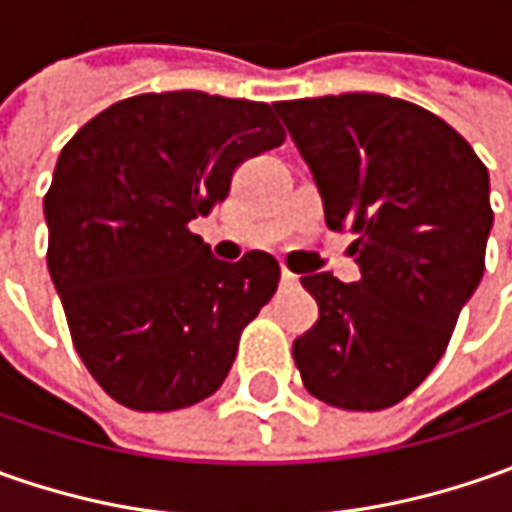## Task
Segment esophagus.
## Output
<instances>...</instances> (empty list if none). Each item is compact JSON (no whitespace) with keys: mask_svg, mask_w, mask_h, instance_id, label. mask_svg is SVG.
<instances>
[{"mask_svg":"<svg viewBox=\"0 0 512 512\" xmlns=\"http://www.w3.org/2000/svg\"><path fill=\"white\" fill-rule=\"evenodd\" d=\"M282 287H287V290L299 287V276H296V273H290V270H282Z\"/></svg>","mask_w":512,"mask_h":512,"instance_id":"1","label":"esophagus"}]
</instances>
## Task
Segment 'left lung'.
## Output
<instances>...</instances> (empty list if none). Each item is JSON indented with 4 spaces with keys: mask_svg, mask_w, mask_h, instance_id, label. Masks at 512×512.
<instances>
[{
    "mask_svg": "<svg viewBox=\"0 0 512 512\" xmlns=\"http://www.w3.org/2000/svg\"><path fill=\"white\" fill-rule=\"evenodd\" d=\"M319 187L330 230H350L362 279L302 276L319 322L293 342L307 393L342 410L402 402L442 359L484 273L490 176L430 110L384 93L276 102Z\"/></svg>",
    "mask_w": 512,
    "mask_h": 512,
    "instance_id": "8db88e82",
    "label": "left lung"
}]
</instances>
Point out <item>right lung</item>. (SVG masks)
I'll use <instances>...</instances> for the list:
<instances>
[{
    "instance_id": "right-lung-1",
    "label": "right lung",
    "mask_w": 512,
    "mask_h": 512,
    "mask_svg": "<svg viewBox=\"0 0 512 512\" xmlns=\"http://www.w3.org/2000/svg\"><path fill=\"white\" fill-rule=\"evenodd\" d=\"M282 142L265 102L170 90L110 105L62 148L48 270L76 353L116 402L165 413L222 387L282 270L265 250L222 262L187 225Z\"/></svg>"
}]
</instances>
